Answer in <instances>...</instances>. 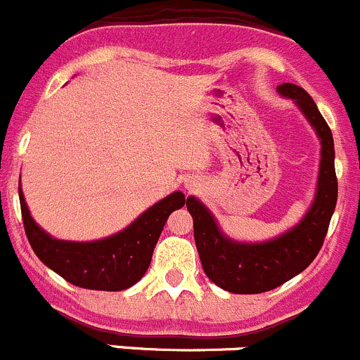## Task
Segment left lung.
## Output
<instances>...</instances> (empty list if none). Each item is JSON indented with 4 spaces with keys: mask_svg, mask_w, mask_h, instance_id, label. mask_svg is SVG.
Listing matches in <instances>:
<instances>
[{
    "mask_svg": "<svg viewBox=\"0 0 360 360\" xmlns=\"http://www.w3.org/2000/svg\"><path fill=\"white\" fill-rule=\"evenodd\" d=\"M277 91L295 101L321 143L316 193L302 221L272 240L256 244L237 242L222 233L212 212L200 200L187 198V210L193 215L194 240L205 274L222 290L240 295L269 292L307 269L323 245L338 201L334 139L327 122L304 88L285 83L277 86Z\"/></svg>",
    "mask_w": 360,
    "mask_h": 360,
    "instance_id": "1",
    "label": "left lung"
}]
</instances>
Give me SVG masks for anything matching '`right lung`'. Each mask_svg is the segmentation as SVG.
<instances>
[{
    "label": "right lung",
    "instance_id": "obj_1",
    "mask_svg": "<svg viewBox=\"0 0 360 360\" xmlns=\"http://www.w3.org/2000/svg\"><path fill=\"white\" fill-rule=\"evenodd\" d=\"M19 201L26 237L44 265L79 288L120 292L145 276L167 217L186 205V196L176 191L143 212L125 229L94 242L53 238L33 221L20 187Z\"/></svg>",
    "mask_w": 360,
    "mask_h": 360
}]
</instances>
